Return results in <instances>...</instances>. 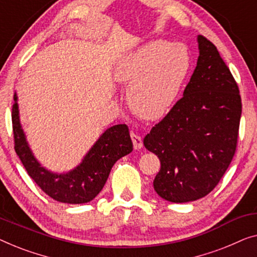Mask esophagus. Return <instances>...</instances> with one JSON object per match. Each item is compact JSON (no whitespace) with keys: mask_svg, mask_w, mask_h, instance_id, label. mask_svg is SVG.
<instances>
[{"mask_svg":"<svg viewBox=\"0 0 257 257\" xmlns=\"http://www.w3.org/2000/svg\"><path fill=\"white\" fill-rule=\"evenodd\" d=\"M130 137H132V141H133V144H134V149L139 150L143 147L142 139H141L140 135H137L136 133L132 132V133H130Z\"/></svg>","mask_w":257,"mask_h":257,"instance_id":"34e87169","label":"esophagus"}]
</instances>
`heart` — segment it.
<instances>
[{
	"instance_id": "b5f03b06",
	"label": "heart",
	"mask_w": 257,
	"mask_h": 257,
	"mask_svg": "<svg viewBox=\"0 0 257 257\" xmlns=\"http://www.w3.org/2000/svg\"><path fill=\"white\" fill-rule=\"evenodd\" d=\"M189 70L185 45L156 39L122 57L115 65L114 79L129 85L130 109L141 118L156 121L175 103Z\"/></svg>"
}]
</instances>
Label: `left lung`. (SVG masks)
<instances>
[{
  "label": "left lung",
  "instance_id": "left-lung-1",
  "mask_svg": "<svg viewBox=\"0 0 257 257\" xmlns=\"http://www.w3.org/2000/svg\"><path fill=\"white\" fill-rule=\"evenodd\" d=\"M198 48L184 96L143 140L161 161L154 189L171 202L207 196L236 150L242 111L237 84L213 43L198 36Z\"/></svg>",
  "mask_w": 257,
  "mask_h": 257
}]
</instances>
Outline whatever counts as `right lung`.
I'll use <instances>...</instances> for the list:
<instances>
[{"label":"right lung","mask_w":257,"mask_h":257,"mask_svg":"<svg viewBox=\"0 0 257 257\" xmlns=\"http://www.w3.org/2000/svg\"><path fill=\"white\" fill-rule=\"evenodd\" d=\"M12 120L15 151L28 175L44 192L65 204H85L93 200L107 182L117 160L133 151V142L125 124L108 128L86 154L77 168L66 173H56L42 166L32 154L20 121L17 95H14Z\"/></svg>","instance_id":"add662e5"}]
</instances>
